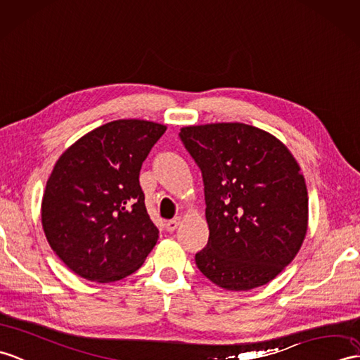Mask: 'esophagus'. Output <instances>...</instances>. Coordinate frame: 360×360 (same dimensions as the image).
Returning <instances> with one entry per match:
<instances>
[{
	"label": "esophagus",
	"instance_id": "esophagus-1",
	"mask_svg": "<svg viewBox=\"0 0 360 360\" xmlns=\"http://www.w3.org/2000/svg\"><path fill=\"white\" fill-rule=\"evenodd\" d=\"M181 222H182V218H181V216H178V218H174V219L167 221V222H165V229L169 230V231L176 230V229H178V225H179Z\"/></svg>",
	"mask_w": 360,
	"mask_h": 360
}]
</instances>
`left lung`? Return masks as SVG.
I'll return each instance as SVG.
<instances>
[{
  "label": "left lung",
  "mask_w": 360,
  "mask_h": 360,
  "mask_svg": "<svg viewBox=\"0 0 360 360\" xmlns=\"http://www.w3.org/2000/svg\"><path fill=\"white\" fill-rule=\"evenodd\" d=\"M202 173L210 236L198 269L225 290L265 285L293 261L307 235L308 193L290 150L242 122L182 127Z\"/></svg>",
  "instance_id": "1"
}]
</instances>
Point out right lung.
Returning <instances> with one entry per match:
<instances>
[{"instance_id":"add662e5","label":"right lung","mask_w":360,"mask_h":360,"mask_svg":"<svg viewBox=\"0 0 360 360\" xmlns=\"http://www.w3.org/2000/svg\"><path fill=\"white\" fill-rule=\"evenodd\" d=\"M165 125L118 120L91 130L56 161L41 204L56 256L81 278L115 282L135 273L156 245L139 172Z\"/></svg>"}]
</instances>
